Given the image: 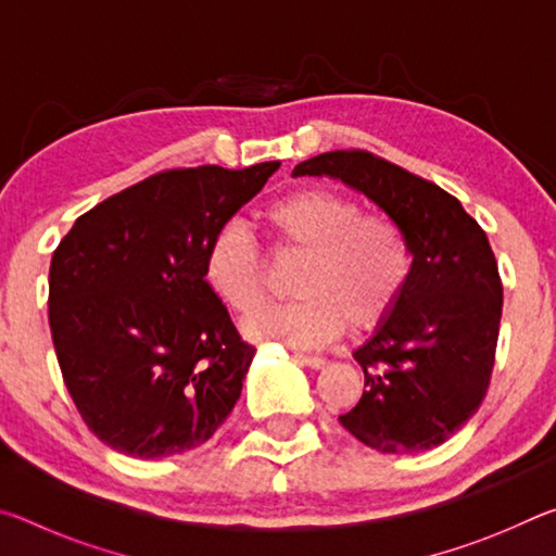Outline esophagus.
Masks as SVG:
<instances>
[{"label": "esophagus", "instance_id": "esophagus-1", "mask_svg": "<svg viewBox=\"0 0 556 556\" xmlns=\"http://www.w3.org/2000/svg\"><path fill=\"white\" fill-rule=\"evenodd\" d=\"M294 361L301 363V365H306V368H314V370H321L324 365H326L324 357H318V355H304V353H294Z\"/></svg>", "mask_w": 556, "mask_h": 556}]
</instances>
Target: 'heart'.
<instances>
[{"instance_id":"b5f03b06","label":"heart","mask_w":556,"mask_h":556,"mask_svg":"<svg viewBox=\"0 0 556 556\" xmlns=\"http://www.w3.org/2000/svg\"><path fill=\"white\" fill-rule=\"evenodd\" d=\"M279 248L306 255L289 304L265 306L244 324L255 343L321 348L343 331H368L397 304L409 279V250L397 225L363 215L348 195L304 188L269 205ZM203 279L225 306L255 312L265 294L257 242L240 220L223 223L205 248Z\"/></svg>"}]
</instances>
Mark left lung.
Segmentation results:
<instances>
[{
    "label": "left lung",
    "instance_id": "1",
    "mask_svg": "<svg viewBox=\"0 0 556 556\" xmlns=\"http://www.w3.org/2000/svg\"><path fill=\"white\" fill-rule=\"evenodd\" d=\"M291 176H328L372 201L397 225L409 279L388 318L353 357L365 390L341 425L382 454L444 444L481 407L503 314L497 262L454 195L370 152H326Z\"/></svg>",
    "mask_w": 556,
    "mask_h": 556
}]
</instances>
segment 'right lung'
Listing matches in <instances>:
<instances>
[{"instance_id": "obj_1", "label": "right lung", "mask_w": 556, "mask_h": 556, "mask_svg": "<svg viewBox=\"0 0 556 556\" xmlns=\"http://www.w3.org/2000/svg\"><path fill=\"white\" fill-rule=\"evenodd\" d=\"M277 168L154 174L80 215L55 248V355L102 444L164 458L201 446L228 419L255 348L205 285V248Z\"/></svg>"}]
</instances>
